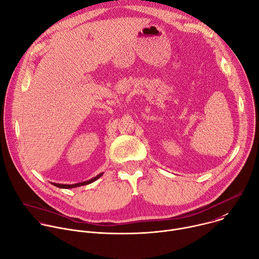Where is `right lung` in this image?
Returning <instances> with one entry per match:
<instances>
[{
  "mask_svg": "<svg viewBox=\"0 0 259 259\" xmlns=\"http://www.w3.org/2000/svg\"><path fill=\"white\" fill-rule=\"evenodd\" d=\"M104 173H101L99 174L97 177L89 180V181H85V182H81V183H77V184H72V185H67V184H57V183H53L56 187H59V188H64V189H69V188H75V187H79V186H83V185H88V184H91L93 182H95L96 180H98L101 176H103Z\"/></svg>",
  "mask_w": 259,
  "mask_h": 259,
  "instance_id": "1",
  "label": "right lung"
}]
</instances>
